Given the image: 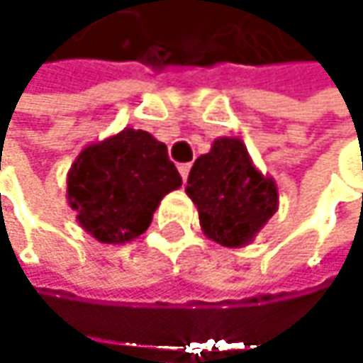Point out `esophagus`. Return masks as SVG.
I'll return each instance as SVG.
<instances>
[{"mask_svg":"<svg viewBox=\"0 0 363 363\" xmlns=\"http://www.w3.org/2000/svg\"><path fill=\"white\" fill-rule=\"evenodd\" d=\"M179 172H181L182 181L186 182V179H189V172H191V164H181V166H179Z\"/></svg>","mask_w":363,"mask_h":363,"instance_id":"obj_1","label":"esophagus"}]
</instances>
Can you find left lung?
<instances>
[{"instance_id": "obj_1", "label": "left lung", "mask_w": 363, "mask_h": 363, "mask_svg": "<svg viewBox=\"0 0 363 363\" xmlns=\"http://www.w3.org/2000/svg\"><path fill=\"white\" fill-rule=\"evenodd\" d=\"M186 193L199 210L203 233L227 248L248 244L277 208L275 182L254 168L238 138H218L210 153L195 160Z\"/></svg>"}]
</instances>
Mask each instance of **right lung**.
Segmentation results:
<instances>
[{"label":"right lung","mask_w":363,"mask_h":363,"mask_svg":"<svg viewBox=\"0 0 363 363\" xmlns=\"http://www.w3.org/2000/svg\"><path fill=\"white\" fill-rule=\"evenodd\" d=\"M181 182L164 143L125 128L79 153L67 195L90 235L103 244H125L147 231L162 197Z\"/></svg>","instance_id":"obj_1"}]
</instances>
